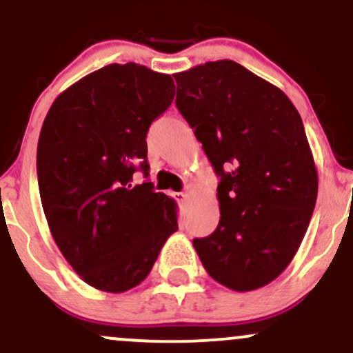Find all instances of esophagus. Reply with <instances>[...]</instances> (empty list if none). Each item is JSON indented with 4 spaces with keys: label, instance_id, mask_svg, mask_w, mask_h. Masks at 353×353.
Instances as JSON below:
<instances>
[{
    "label": "esophagus",
    "instance_id": "34e87169",
    "mask_svg": "<svg viewBox=\"0 0 353 353\" xmlns=\"http://www.w3.org/2000/svg\"><path fill=\"white\" fill-rule=\"evenodd\" d=\"M174 196H176V199L179 204H184V202L188 201V196H185L184 192H177V194H174Z\"/></svg>",
    "mask_w": 353,
    "mask_h": 353
}]
</instances>
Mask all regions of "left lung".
Instances as JSON below:
<instances>
[{
  "label": "left lung",
  "mask_w": 353,
  "mask_h": 353,
  "mask_svg": "<svg viewBox=\"0 0 353 353\" xmlns=\"http://www.w3.org/2000/svg\"><path fill=\"white\" fill-rule=\"evenodd\" d=\"M174 79L176 106L221 177L219 225L194 249L214 281L236 292L261 289L292 262L317 201L301 114L236 61H209Z\"/></svg>",
  "instance_id": "1"
}]
</instances>
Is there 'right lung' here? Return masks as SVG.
I'll use <instances>...</instances> for the list:
<instances>
[{
	"instance_id": "obj_1",
	"label": "right lung",
	"mask_w": 353,
	"mask_h": 353,
	"mask_svg": "<svg viewBox=\"0 0 353 353\" xmlns=\"http://www.w3.org/2000/svg\"><path fill=\"white\" fill-rule=\"evenodd\" d=\"M174 94L169 74L108 64L61 92L43 123L36 169L51 236L103 292L139 285L177 230L176 201L132 182L149 176L145 136Z\"/></svg>"
}]
</instances>
